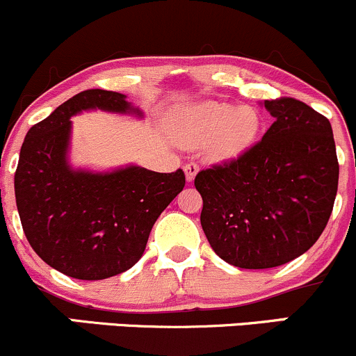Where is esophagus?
<instances>
[{"instance_id": "obj_1", "label": "esophagus", "mask_w": 356, "mask_h": 356, "mask_svg": "<svg viewBox=\"0 0 356 356\" xmlns=\"http://www.w3.org/2000/svg\"><path fill=\"white\" fill-rule=\"evenodd\" d=\"M184 172H186V179H188V182H193L194 177H196V174L200 172V165H197V163H194V162L186 163Z\"/></svg>"}]
</instances>
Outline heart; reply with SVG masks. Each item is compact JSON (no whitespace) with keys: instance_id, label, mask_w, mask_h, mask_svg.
<instances>
[{"instance_id":"1","label":"heart","mask_w":356,"mask_h":356,"mask_svg":"<svg viewBox=\"0 0 356 356\" xmlns=\"http://www.w3.org/2000/svg\"><path fill=\"white\" fill-rule=\"evenodd\" d=\"M172 134L188 147L207 143L208 155L215 160H234L254 145L261 129V118L250 106L232 104H194L177 109L170 118Z\"/></svg>"}]
</instances>
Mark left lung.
<instances>
[{"instance_id":"1","label":"left lung","mask_w":356,"mask_h":356,"mask_svg":"<svg viewBox=\"0 0 356 356\" xmlns=\"http://www.w3.org/2000/svg\"><path fill=\"white\" fill-rule=\"evenodd\" d=\"M263 106L275 118L263 140L194 179L209 245L244 269L282 266L307 252L326 228L338 191L331 122L290 97Z\"/></svg>"}]
</instances>
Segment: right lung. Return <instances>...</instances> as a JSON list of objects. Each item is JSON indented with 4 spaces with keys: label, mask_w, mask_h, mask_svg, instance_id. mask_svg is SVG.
<instances>
[{
    "label": "right lung",
    "mask_w": 356,
    "mask_h": 356,
    "mask_svg": "<svg viewBox=\"0 0 356 356\" xmlns=\"http://www.w3.org/2000/svg\"><path fill=\"white\" fill-rule=\"evenodd\" d=\"M143 112L109 90H85L29 129L15 172V197L37 256L76 280H106L143 256L160 213L184 189L186 175L126 165L93 172L70 165L73 115L83 111Z\"/></svg>",
    "instance_id": "add662e5"
}]
</instances>
